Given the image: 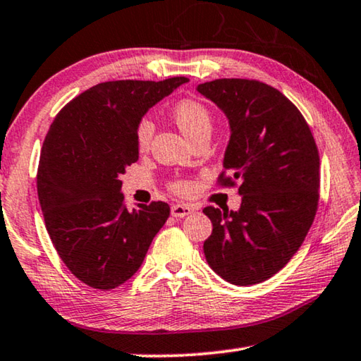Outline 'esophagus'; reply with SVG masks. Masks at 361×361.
<instances>
[{"mask_svg": "<svg viewBox=\"0 0 361 361\" xmlns=\"http://www.w3.org/2000/svg\"><path fill=\"white\" fill-rule=\"evenodd\" d=\"M194 209L191 205H186V204H173L171 205V216H175V219H183V216L192 214Z\"/></svg>", "mask_w": 361, "mask_h": 361, "instance_id": "obj_1", "label": "esophagus"}]
</instances>
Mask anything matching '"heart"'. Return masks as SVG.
I'll return each instance as SVG.
<instances>
[{"instance_id": "heart-1", "label": "heart", "mask_w": 361, "mask_h": 361, "mask_svg": "<svg viewBox=\"0 0 361 361\" xmlns=\"http://www.w3.org/2000/svg\"><path fill=\"white\" fill-rule=\"evenodd\" d=\"M173 120L176 127L181 130V133L191 140L194 135L201 133V131H210L212 128V117L207 109H205L201 102L192 99H183L173 107ZM154 123L151 120H141L136 127V147L140 152H145L149 149L152 135H154ZM173 190L180 194H186L191 190L190 183L188 181H176L173 185Z\"/></svg>"}]
</instances>
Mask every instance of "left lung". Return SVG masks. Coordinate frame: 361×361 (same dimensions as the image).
<instances>
[{
	"label": "left lung",
	"mask_w": 361,
	"mask_h": 361,
	"mask_svg": "<svg viewBox=\"0 0 361 361\" xmlns=\"http://www.w3.org/2000/svg\"><path fill=\"white\" fill-rule=\"evenodd\" d=\"M197 91L221 109L230 123L221 185H236L239 210L205 207L212 234L207 263L236 286L267 281L299 250L318 209L319 156L305 118L270 85L220 78ZM224 173V171H223Z\"/></svg>",
	"instance_id": "left-lung-1"
}]
</instances>
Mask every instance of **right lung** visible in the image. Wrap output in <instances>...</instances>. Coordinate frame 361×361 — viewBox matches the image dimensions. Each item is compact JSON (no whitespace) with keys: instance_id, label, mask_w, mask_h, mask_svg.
<instances>
[{"instance_id":"add662e5","label":"right lung","mask_w":361,"mask_h":361,"mask_svg":"<svg viewBox=\"0 0 361 361\" xmlns=\"http://www.w3.org/2000/svg\"><path fill=\"white\" fill-rule=\"evenodd\" d=\"M186 77L91 87L57 114L39 156L37 190L57 254L80 281L114 289L138 271L170 215L165 202L123 204L122 181L140 157L136 127Z\"/></svg>"}]
</instances>
